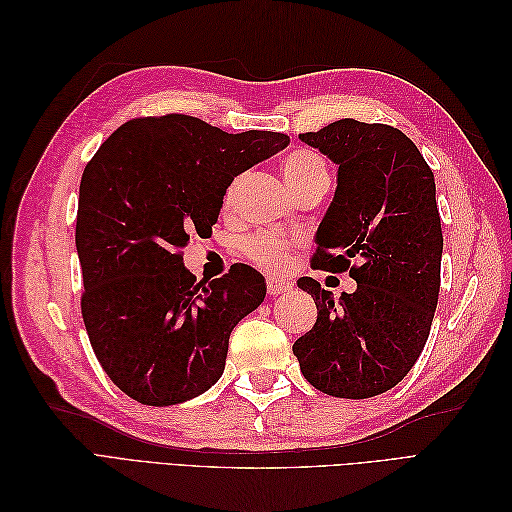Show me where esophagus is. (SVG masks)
Returning a JSON list of instances; mask_svg holds the SVG:
<instances>
[{
  "mask_svg": "<svg viewBox=\"0 0 512 512\" xmlns=\"http://www.w3.org/2000/svg\"><path fill=\"white\" fill-rule=\"evenodd\" d=\"M288 290H290V286L282 280H273V277H271V280H267V292L273 294V297H275V294H282V292H288Z\"/></svg>",
  "mask_w": 512,
  "mask_h": 512,
  "instance_id": "34e87169",
  "label": "esophagus"
}]
</instances>
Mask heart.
Returning <instances> with one entry per match:
<instances>
[{"mask_svg": "<svg viewBox=\"0 0 512 512\" xmlns=\"http://www.w3.org/2000/svg\"><path fill=\"white\" fill-rule=\"evenodd\" d=\"M282 175L294 194L305 188V185L329 179V170L320 153L314 149H294L282 162ZM294 245H297V239L284 235V232L260 230L243 239L241 250L245 258H250L260 269L277 271L288 262Z\"/></svg>", "mask_w": 512, "mask_h": 512, "instance_id": "obj_1", "label": "heart"}]
</instances>
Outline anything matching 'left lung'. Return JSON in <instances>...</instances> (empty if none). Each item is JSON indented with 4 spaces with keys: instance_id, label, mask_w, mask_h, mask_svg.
<instances>
[{
    "instance_id": "obj_1",
    "label": "left lung",
    "mask_w": 512,
    "mask_h": 512,
    "mask_svg": "<svg viewBox=\"0 0 512 512\" xmlns=\"http://www.w3.org/2000/svg\"><path fill=\"white\" fill-rule=\"evenodd\" d=\"M299 138L339 166L312 267L350 271L356 290L335 301L320 282L301 277L299 288L314 297L318 318L292 352L318 391L374 397L406 378L436 314L442 262L436 181L410 138L386 123L339 119Z\"/></svg>"
}]
</instances>
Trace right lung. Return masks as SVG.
I'll use <instances>...</instances> for the list:
<instances>
[{
    "instance_id": "right-lung-1",
    "label": "right lung",
    "mask_w": 512,
    "mask_h": 512,
    "mask_svg": "<svg viewBox=\"0 0 512 512\" xmlns=\"http://www.w3.org/2000/svg\"><path fill=\"white\" fill-rule=\"evenodd\" d=\"M288 143L282 132L228 134L170 113L126 121L85 166L81 312L102 369L128 397L175 406L220 380L228 337L265 301V277L239 262L196 282L181 250L211 235L232 179Z\"/></svg>"
}]
</instances>
